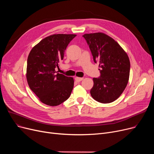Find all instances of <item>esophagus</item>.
<instances>
[{"instance_id": "1", "label": "esophagus", "mask_w": 154, "mask_h": 154, "mask_svg": "<svg viewBox=\"0 0 154 154\" xmlns=\"http://www.w3.org/2000/svg\"><path fill=\"white\" fill-rule=\"evenodd\" d=\"M84 79V78L83 77H76L75 78V81H77V82H80V81H82V80Z\"/></svg>"}]
</instances>
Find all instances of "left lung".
I'll return each instance as SVG.
<instances>
[{
	"label": "left lung",
	"instance_id": "obj_1",
	"mask_svg": "<svg viewBox=\"0 0 154 154\" xmlns=\"http://www.w3.org/2000/svg\"><path fill=\"white\" fill-rule=\"evenodd\" d=\"M94 61L99 63L100 78H93L92 98L108 103L117 100L128 84L131 63L128 55L116 41L103 32L85 34Z\"/></svg>",
	"mask_w": 154,
	"mask_h": 154
}]
</instances>
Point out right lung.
<instances>
[{
  "label": "right lung",
  "instance_id": "add662e5",
  "mask_svg": "<svg viewBox=\"0 0 154 154\" xmlns=\"http://www.w3.org/2000/svg\"><path fill=\"white\" fill-rule=\"evenodd\" d=\"M77 35L58 34L48 36L30 51L27 64L28 85L42 103L57 106L69 99L74 87L73 77L57 72L68 44Z\"/></svg>",
  "mask_w": 154,
  "mask_h": 154
}]
</instances>
